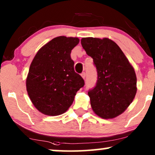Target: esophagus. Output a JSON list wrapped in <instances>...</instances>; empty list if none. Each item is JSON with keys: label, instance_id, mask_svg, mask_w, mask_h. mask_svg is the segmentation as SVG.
<instances>
[{"label": "esophagus", "instance_id": "34e87169", "mask_svg": "<svg viewBox=\"0 0 155 155\" xmlns=\"http://www.w3.org/2000/svg\"><path fill=\"white\" fill-rule=\"evenodd\" d=\"M81 76H82V78H83V79H85V76H86V73H85V72H83V73H81Z\"/></svg>", "mask_w": 155, "mask_h": 155}]
</instances>
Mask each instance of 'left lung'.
Instances as JSON below:
<instances>
[{
  "mask_svg": "<svg viewBox=\"0 0 155 155\" xmlns=\"http://www.w3.org/2000/svg\"><path fill=\"white\" fill-rule=\"evenodd\" d=\"M81 44L97 73L95 86L88 91L92 110L104 119L117 117L136 95L134 68L119 46L108 38H83Z\"/></svg>",
  "mask_w": 155,
  "mask_h": 155,
  "instance_id": "obj_1",
  "label": "left lung"
}]
</instances>
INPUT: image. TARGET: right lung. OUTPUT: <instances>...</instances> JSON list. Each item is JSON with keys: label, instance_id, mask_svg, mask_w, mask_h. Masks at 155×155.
<instances>
[{"label": "right lung", "instance_id": "1", "mask_svg": "<svg viewBox=\"0 0 155 155\" xmlns=\"http://www.w3.org/2000/svg\"><path fill=\"white\" fill-rule=\"evenodd\" d=\"M78 38L60 36L39 50L30 66L26 87L34 106L47 115L67 111L76 92L85 85L83 78L74 70L72 50Z\"/></svg>", "mask_w": 155, "mask_h": 155}]
</instances>
